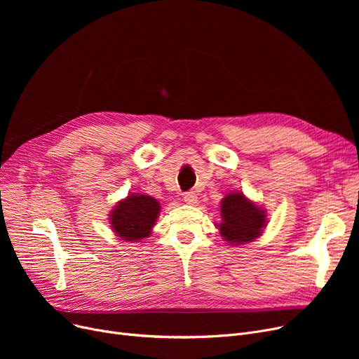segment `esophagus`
I'll return each mask as SVG.
<instances>
[{
	"label": "esophagus",
	"mask_w": 359,
	"mask_h": 359,
	"mask_svg": "<svg viewBox=\"0 0 359 359\" xmlns=\"http://www.w3.org/2000/svg\"><path fill=\"white\" fill-rule=\"evenodd\" d=\"M183 199L186 203H189V205H195L198 202V196L195 192H186L183 195Z\"/></svg>",
	"instance_id": "obj_1"
}]
</instances>
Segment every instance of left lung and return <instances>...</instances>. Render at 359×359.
I'll list each match as a JSON object with an SVG mask.
<instances>
[{
	"mask_svg": "<svg viewBox=\"0 0 359 359\" xmlns=\"http://www.w3.org/2000/svg\"><path fill=\"white\" fill-rule=\"evenodd\" d=\"M222 222L217 227L221 236L234 246L253 241L266 225L265 210L259 208L243 192H236L221 201Z\"/></svg>",
	"mask_w": 359,
	"mask_h": 359,
	"instance_id": "obj_1",
	"label": "left lung"
}]
</instances>
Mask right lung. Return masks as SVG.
<instances>
[{"mask_svg": "<svg viewBox=\"0 0 359 359\" xmlns=\"http://www.w3.org/2000/svg\"><path fill=\"white\" fill-rule=\"evenodd\" d=\"M160 203L148 195L132 194L118 202L110 214V227L121 240L138 241L151 234L160 214Z\"/></svg>", "mask_w": 359, "mask_h": 359, "instance_id": "right-lung-1", "label": "right lung"}]
</instances>
